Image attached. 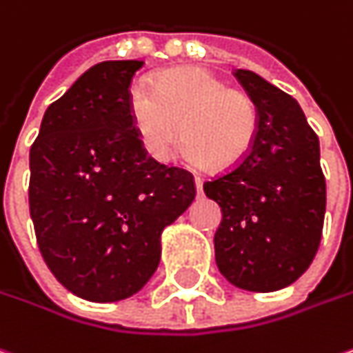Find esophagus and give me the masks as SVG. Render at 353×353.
Masks as SVG:
<instances>
[{"label":"esophagus","instance_id":"1","mask_svg":"<svg viewBox=\"0 0 353 353\" xmlns=\"http://www.w3.org/2000/svg\"><path fill=\"white\" fill-rule=\"evenodd\" d=\"M195 190H197V193L203 192V179L201 177H195Z\"/></svg>","mask_w":353,"mask_h":353}]
</instances>
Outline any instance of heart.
Instances as JSON below:
<instances>
[{
	"instance_id": "b5f03b06",
	"label": "heart",
	"mask_w": 353,
	"mask_h": 353,
	"mask_svg": "<svg viewBox=\"0 0 353 353\" xmlns=\"http://www.w3.org/2000/svg\"><path fill=\"white\" fill-rule=\"evenodd\" d=\"M128 108L144 152L160 163L172 160L183 136L192 163L231 170L247 158L259 132L251 97L203 67L168 70L154 86L134 85Z\"/></svg>"
}]
</instances>
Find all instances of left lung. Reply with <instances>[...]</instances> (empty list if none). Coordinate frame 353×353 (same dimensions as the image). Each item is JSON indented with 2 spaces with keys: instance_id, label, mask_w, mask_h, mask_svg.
<instances>
[{
  "instance_id": "1",
  "label": "left lung",
  "mask_w": 353,
  "mask_h": 353,
  "mask_svg": "<svg viewBox=\"0 0 353 353\" xmlns=\"http://www.w3.org/2000/svg\"><path fill=\"white\" fill-rule=\"evenodd\" d=\"M259 112L247 158L203 183L221 207L215 263L231 284L274 292L314 261L326 213L320 142L300 104L253 70L233 72Z\"/></svg>"
}]
</instances>
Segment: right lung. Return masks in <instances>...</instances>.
<instances>
[{
    "mask_svg": "<svg viewBox=\"0 0 353 353\" xmlns=\"http://www.w3.org/2000/svg\"><path fill=\"white\" fill-rule=\"evenodd\" d=\"M144 61H104L41 120L29 152V211L57 281L118 302L160 265L161 233L195 199L193 176L152 160L132 126L130 83Z\"/></svg>",
    "mask_w": 353,
    "mask_h": 353,
    "instance_id": "right-lung-1",
    "label": "right lung"
}]
</instances>
